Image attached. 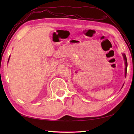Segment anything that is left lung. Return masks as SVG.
I'll use <instances>...</instances> for the list:
<instances>
[{
    "instance_id": "8db88e82",
    "label": "left lung",
    "mask_w": 134,
    "mask_h": 134,
    "mask_svg": "<svg viewBox=\"0 0 134 134\" xmlns=\"http://www.w3.org/2000/svg\"><path fill=\"white\" fill-rule=\"evenodd\" d=\"M122 55L124 57V60H125V76H126V70H127V65H128V63H127V59L126 57L125 54H122Z\"/></svg>"
}]
</instances>
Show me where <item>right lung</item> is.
<instances>
[{"instance_id":"obj_1","label":"right lung","mask_w":134,"mask_h":134,"mask_svg":"<svg viewBox=\"0 0 134 134\" xmlns=\"http://www.w3.org/2000/svg\"><path fill=\"white\" fill-rule=\"evenodd\" d=\"M8 62H9V60H8Z\"/></svg>"}]
</instances>
